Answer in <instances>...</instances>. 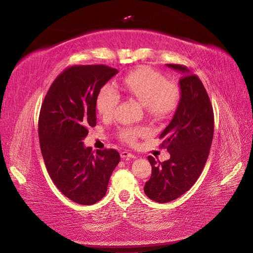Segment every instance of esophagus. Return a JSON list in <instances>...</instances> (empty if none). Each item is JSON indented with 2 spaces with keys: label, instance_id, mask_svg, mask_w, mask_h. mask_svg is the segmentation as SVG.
Masks as SVG:
<instances>
[{
  "label": "esophagus",
  "instance_id": "esophagus-1",
  "mask_svg": "<svg viewBox=\"0 0 253 253\" xmlns=\"http://www.w3.org/2000/svg\"><path fill=\"white\" fill-rule=\"evenodd\" d=\"M120 156L124 159L125 158H136V156L134 154H132V153H129L128 151H121Z\"/></svg>",
  "mask_w": 253,
  "mask_h": 253
}]
</instances>
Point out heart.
Segmentation results:
<instances>
[{
  "label": "heart",
  "instance_id": "obj_1",
  "mask_svg": "<svg viewBox=\"0 0 253 253\" xmlns=\"http://www.w3.org/2000/svg\"><path fill=\"white\" fill-rule=\"evenodd\" d=\"M119 87L126 93L138 99L147 112L154 117H165L177 108L179 102V87L172 81H168L163 74L150 67L143 66L126 74ZM120 93L112 83L103 85L97 96V109L103 117H112L120 102ZM145 133V129L136 126L121 127L119 139L134 144L137 138Z\"/></svg>",
  "mask_w": 253,
  "mask_h": 253
}]
</instances>
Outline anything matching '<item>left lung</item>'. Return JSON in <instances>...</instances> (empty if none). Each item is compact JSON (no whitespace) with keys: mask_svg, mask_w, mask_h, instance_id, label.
<instances>
[{"mask_svg":"<svg viewBox=\"0 0 253 253\" xmlns=\"http://www.w3.org/2000/svg\"><path fill=\"white\" fill-rule=\"evenodd\" d=\"M167 66L181 73L177 110L159 136L160 148L171 156L164 163L148 157L152 174L144 186L145 195L160 204L176 200L194 185L208 159L214 133L213 108L201 79L183 65Z\"/></svg>","mask_w":253,"mask_h":253,"instance_id":"1","label":"left lung"}]
</instances>
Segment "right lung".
I'll list each match as a JSON object with an SVG mask.
<instances>
[{
	"label": "right lung",
	"instance_id": "add662e5",
	"mask_svg": "<svg viewBox=\"0 0 253 253\" xmlns=\"http://www.w3.org/2000/svg\"><path fill=\"white\" fill-rule=\"evenodd\" d=\"M117 73L103 64L66 67L41 105L38 131L45 167L61 192L80 205L101 200L120 162L115 149L94 153L82 141L96 126L99 90Z\"/></svg>",
	"mask_w": 253,
	"mask_h": 253
}]
</instances>
